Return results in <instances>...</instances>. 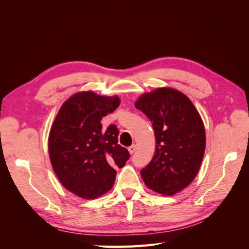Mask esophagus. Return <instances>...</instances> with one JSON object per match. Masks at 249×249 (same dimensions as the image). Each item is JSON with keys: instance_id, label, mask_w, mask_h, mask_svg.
<instances>
[{"instance_id": "esophagus-1", "label": "esophagus", "mask_w": 249, "mask_h": 249, "mask_svg": "<svg viewBox=\"0 0 249 249\" xmlns=\"http://www.w3.org/2000/svg\"><path fill=\"white\" fill-rule=\"evenodd\" d=\"M127 149H129L130 154H134V153H135V150H136V145H135V144H132L131 146H129V148H127Z\"/></svg>"}]
</instances>
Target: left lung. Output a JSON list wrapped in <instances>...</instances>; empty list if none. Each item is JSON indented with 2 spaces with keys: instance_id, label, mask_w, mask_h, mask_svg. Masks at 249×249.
Returning a JSON list of instances; mask_svg holds the SVG:
<instances>
[{
  "instance_id": "obj_1",
  "label": "left lung",
  "mask_w": 249,
  "mask_h": 249,
  "mask_svg": "<svg viewBox=\"0 0 249 249\" xmlns=\"http://www.w3.org/2000/svg\"><path fill=\"white\" fill-rule=\"evenodd\" d=\"M135 107L153 123L155 155L141 169L145 185L172 195L196 177L206 148L202 120L188 97L172 88H159L139 97Z\"/></svg>"
}]
</instances>
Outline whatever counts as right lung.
<instances>
[{
	"label": "right lung",
	"mask_w": 249,
	"mask_h": 249,
	"mask_svg": "<svg viewBox=\"0 0 249 249\" xmlns=\"http://www.w3.org/2000/svg\"><path fill=\"white\" fill-rule=\"evenodd\" d=\"M117 96L91 91L70 97L59 110L49 137L53 169L67 190L83 198H95L109 191L116 170L130 159L118 144V129L103 130L101 120L119 106Z\"/></svg>",
	"instance_id": "obj_1"
}]
</instances>
